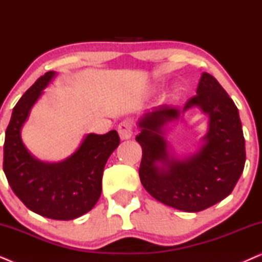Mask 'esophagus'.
<instances>
[{
    "label": "esophagus",
    "instance_id": "1",
    "mask_svg": "<svg viewBox=\"0 0 262 262\" xmlns=\"http://www.w3.org/2000/svg\"><path fill=\"white\" fill-rule=\"evenodd\" d=\"M118 134H119L120 139H130L134 135V125L130 120H125L119 124L118 126Z\"/></svg>",
    "mask_w": 262,
    "mask_h": 262
}]
</instances>
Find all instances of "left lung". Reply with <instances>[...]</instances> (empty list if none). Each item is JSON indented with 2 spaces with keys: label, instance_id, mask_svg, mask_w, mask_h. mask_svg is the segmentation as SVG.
<instances>
[{
  "label": "left lung",
  "instance_id": "left-lung-1",
  "mask_svg": "<svg viewBox=\"0 0 262 262\" xmlns=\"http://www.w3.org/2000/svg\"><path fill=\"white\" fill-rule=\"evenodd\" d=\"M199 106L209 117L208 134L195 154L178 159L167 150L164 128L186 110ZM142 146L141 182L159 202L186 212H199L230 194L246 162L238 110L212 75L203 73L196 95L182 110L160 106L138 121Z\"/></svg>",
  "mask_w": 262,
  "mask_h": 262
}]
</instances>
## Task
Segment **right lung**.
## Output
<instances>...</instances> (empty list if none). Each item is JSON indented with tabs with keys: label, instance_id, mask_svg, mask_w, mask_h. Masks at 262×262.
Here are the masks:
<instances>
[{
	"label": "right lung",
	"instance_id": "add662e5",
	"mask_svg": "<svg viewBox=\"0 0 262 262\" xmlns=\"http://www.w3.org/2000/svg\"><path fill=\"white\" fill-rule=\"evenodd\" d=\"M55 76V71H48L39 77L13 108L6 130L3 170L13 192L31 211L51 220L70 221L95 206L102 191L103 168L120 139L116 130L89 134L64 161L48 163L35 159L23 143L21 128Z\"/></svg>",
	"mask_w": 262,
	"mask_h": 262
}]
</instances>
